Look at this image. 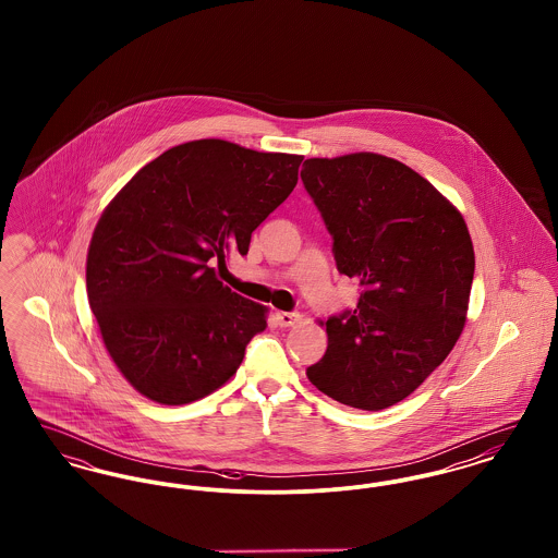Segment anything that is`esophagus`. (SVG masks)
<instances>
[{"label": "esophagus", "mask_w": 558, "mask_h": 558, "mask_svg": "<svg viewBox=\"0 0 558 558\" xmlns=\"http://www.w3.org/2000/svg\"><path fill=\"white\" fill-rule=\"evenodd\" d=\"M276 318H278V324L282 328H289V326H294L301 319V314H296V312H278Z\"/></svg>", "instance_id": "esophagus-1"}]
</instances>
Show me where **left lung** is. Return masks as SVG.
Masks as SVG:
<instances>
[{"label":"left lung","mask_w":558,"mask_h":558,"mask_svg":"<svg viewBox=\"0 0 558 558\" xmlns=\"http://www.w3.org/2000/svg\"><path fill=\"white\" fill-rule=\"evenodd\" d=\"M301 180L332 236L337 269L362 284L355 310L326 319L328 347L307 378L351 408H389L462 335L475 274L469 228L437 187L383 155L307 159Z\"/></svg>","instance_id":"1"}]
</instances>
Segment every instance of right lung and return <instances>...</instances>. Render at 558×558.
I'll list each match as a JSON object with an SVG mask.
<instances>
[{
    "instance_id": "obj_1",
    "label": "right lung",
    "mask_w": 558,
    "mask_h": 558,
    "mask_svg": "<svg viewBox=\"0 0 558 558\" xmlns=\"http://www.w3.org/2000/svg\"><path fill=\"white\" fill-rule=\"evenodd\" d=\"M303 157L194 140L144 165L87 251V299L108 355L144 398L182 405L239 371L267 307L217 280L287 201Z\"/></svg>"
}]
</instances>
